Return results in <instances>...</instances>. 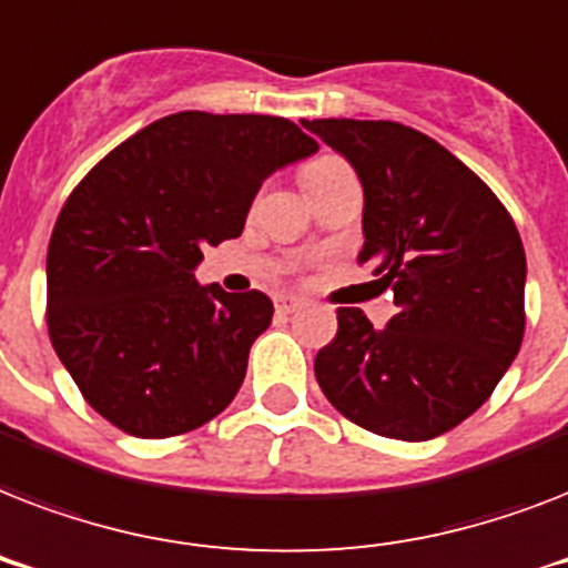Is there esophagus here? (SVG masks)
<instances>
[{
  "label": "esophagus",
  "instance_id": "esophagus-1",
  "mask_svg": "<svg viewBox=\"0 0 568 568\" xmlns=\"http://www.w3.org/2000/svg\"><path fill=\"white\" fill-rule=\"evenodd\" d=\"M303 306V297H294V294H283V297H276V312H283V315H292Z\"/></svg>",
  "mask_w": 568,
  "mask_h": 568
}]
</instances>
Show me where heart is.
I'll return each instance as SVG.
<instances>
[{"label": "heart", "instance_id": "1", "mask_svg": "<svg viewBox=\"0 0 568 568\" xmlns=\"http://www.w3.org/2000/svg\"><path fill=\"white\" fill-rule=\"evenodd\" d=\"M338 171H347V164L336 155H318V159H312L301 168V182L303 185H310L315 180H324V176H333Z\"/></svg>", "mask_w": 568, "mask_h": 568}]
</instances>
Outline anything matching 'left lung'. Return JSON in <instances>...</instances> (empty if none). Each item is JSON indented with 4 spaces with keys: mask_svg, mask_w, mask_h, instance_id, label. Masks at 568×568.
I'll return each mask as SVG.
<instances>
[{
    "mask_svg": "<svg viewBox=\"0 0 568 568\" xmlns=\"http://www.w3.org/2000/svg\"><path fill=\"white\" fill-rule=\"evenodd\" d=\"M365 191L359 265L395 294L374 329L342 306L315 377L347 422L424 442L480 409L525 336V247L493 189L433 138L392 120H303Z\"/></svg>",
    "mask_w": 568,
    "mask_h": 568,
    "instance_id": "8db88e82",
    "label": "left lung"
}]
</instances>
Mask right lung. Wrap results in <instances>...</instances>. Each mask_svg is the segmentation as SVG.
I'll list each match as a JSON object with an SVG mask.
<instances>
[{
  "label": "right lung",
  "mask_w": 568,
  "mask_h": 568,
  "mask_svg": "<svg viewBox=\"0 0 568 568\" xmlns=\"http://www.w3.org/2000/svg\"><path fill=\"white\" fill-rule=\"evenodd\" d=\"M318 150L271 114L180 111L93 164L47 250V327L82 397L129 436L168 439L239 395L274 303L196 285L203 247L239 239L262 182Z\"/></svg>",
  "instance_id": "1"
}]
</instances>
